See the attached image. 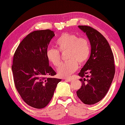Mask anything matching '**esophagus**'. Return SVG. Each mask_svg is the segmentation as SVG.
<instances>
[{
    "mask_svg": "<svg viewBox=\"0 0 125 125\" xmlns=\"http://www.w3.org/2000/svg\"><path fill=\"white\" fill-rule=\"evenodd\" d=\"M65 80L66 81H67L71 82L72 80V78H71V77H70V78H65Z\"/></svg>",
    "mask_w": 125,
    "mask_h": 125,
    "instance_id": "obj_1",
    "label": "esophagus"
}]
</instances>
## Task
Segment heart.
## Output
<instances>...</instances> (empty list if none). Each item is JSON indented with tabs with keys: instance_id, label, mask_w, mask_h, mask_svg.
<instances>
[{
	"instance_id": "heart-1",
	"label": "heart",
	"mask_w": 125,
	"mask_h": 125,
	"mask_svg": "<svg viewBox=\"0 0 125 125\" xmlns=\"http://www.w3.org/2000/svg\"><path fill=\"white\" fill-rule=\"evenodd\" d=\"M56 45L59 50L53 48H48L46 52V56L49 62L57 66L61 60L60 51H66V59L69 60L61 63L57 70L58 74L61 77L70 76L77 69L78 62L83 64L89 56L90 45L88 40L75 34L63 33L57 39Z\"/></svg>"
}]
</instances>
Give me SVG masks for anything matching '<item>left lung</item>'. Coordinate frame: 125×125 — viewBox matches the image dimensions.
<instances>
[{
  "mask_svg": "<svg viewBox=\"0 0 125 125\" xmlns=\"http://www.w3.org/2000/svg\"><path fill=\"white\" fill-rule=\"evenodd\" d=\"M86 33L91 45L89 59L78 76L82 82L77 95L83 104L93 105L100 101L108 92L115 74L114 56L112 49L103 35L86 25H78Z\"/></svg>",
  "mask_w": 125,
  "mask_h": 125,
  "instance_id": "8db88e82",
  "label": "left lung"
}]
</instances>
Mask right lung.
<instances>
[{
	"mask_svg": "<svg viewBox=\"0 0 125 125\" xmlns=\"http://www.w3.org/2000/svg\"><path fill=\"white\" fill-rule=\"evenodd\" d=\"M54 35L50 30L32 32L21 41L13 55L12 71L15 87L24 101L34 108L45 107L61 81L52 77L56 73L46 56Z\"/></svg>",
	"mask_w": 125,
	"mask_h": 125,
	"instance_id": "right-lung-1",
	"label": "right lung"
}]
</instances>
